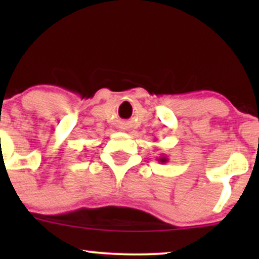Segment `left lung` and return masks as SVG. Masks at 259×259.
<instances>
[{
    "label": "left lung",
    "instance_id": "left-lung-1",
    "mask_svg": "<svg viewBox=\"0 0 259 259\" xmlns=\"http://www.w3.org/2000/svg\"><path fill=\"white\" fill-rule=\"evenodd\" d=\"M157 160H158V162H160V163H167L169 159H168L167 156L162 154V156H160V157H157Z\"/></svg>",
    "mask_w": 259,
    "mask_h": 259
}]
</instances>
